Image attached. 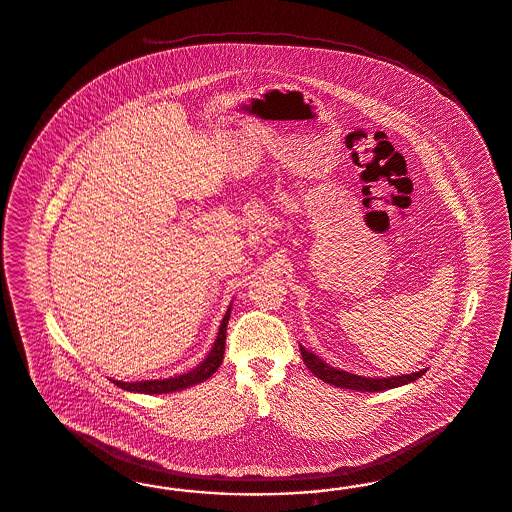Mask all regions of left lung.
Returning a JSON list of instances; mask_svg holds the SVG:
<instances>
[{"label":"left lung","instance_id":"8db88e82","mask_svg":"<svg viewBox=\"0 0 512 512\" xmlns=\"http://www.w3.org/2000/svg\"><path fill=\"white\" fill-rule=\"evenodd\" d=\"M302 361L304 365L323 380L325 384H331L335 388L355 389V391H384V389L399 388L418 380L425 371L412 372V374H401V376H389V378H367L357 376L352 372L340 371L331 365H327L323 359H319L316 353L308 352L300 346Z\"/></svg>","mask_w":512,"mask_h":512}]
</instances>
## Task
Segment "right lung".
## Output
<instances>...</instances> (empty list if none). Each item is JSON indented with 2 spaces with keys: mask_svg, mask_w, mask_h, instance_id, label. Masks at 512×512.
<instances>
[{
  "mask_svg": "<svg viewBox=\"0 0 512 512\" xmlns=\"http://www.w3.org/2000/svg\"><path fill=\"white\" fill-rule=\"evenodd\" d=\"M230 308L225 314V318L221 321L219 333L213 342L212 350L206 355V359L194 367L193 371L179 374L174 378H164V380H143V382H119V380H111L117 388L126 389V391H136V393H147V395H159V393H172L179 389L189 388L194 384H200L204 380H208L213 372L219 369V365L223 363V353H225V340H227V323H229Z\"/></svg>",
  "mask_w": 512,
  "mask_h": 512,
  "instance_id": "right-lung-1",
  "label": "right lung"
}]
</instances>
